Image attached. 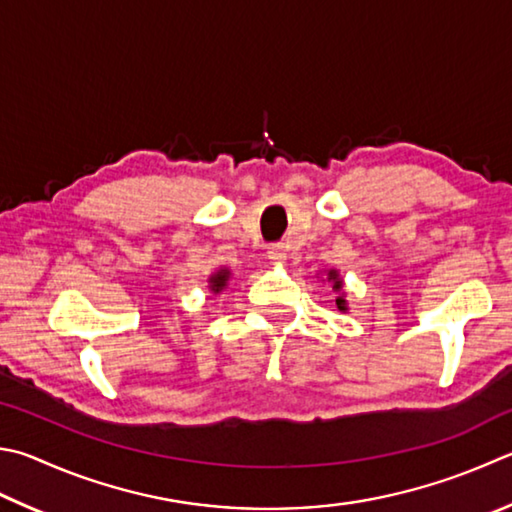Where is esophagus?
I'll return each mask as SVG.
<instances>
[{"label":"esophagus","instance_id":"esophagus-1","mask_svg":"<svg viewBox=\"0 0 512 512\" xmlns=\"http://www.w3.org/2000/svg\"><path fill=\"white\" fill-rule=\"evenodd\" d=\"M286 246L284 244H273L271 248H268V259H271L273 264H277V266H282L284 262H286Z\"/></svg>","mask_w":512,"mask_h":512}]
</instances>
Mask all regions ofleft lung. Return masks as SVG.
I'll list each match as a JSON object with an SVG mask.
<instances>
[{
	"mask_svg": "<svg viewBox=\"0 0 512 512\" xmlns=\"http://www.w3.org/2000/svg\"><path fill=\"white\" fill-rule=\"evenodd\" d=\"M327 275H329V277H327V280H329V282H333V288H336V291H340V288H342V280H340V275H338V271H329ZM336 306H338V309H340V311H347V300H345V295H340V297H336Z\"/></svg>",
	"mask_w": 512,
	"mask_h": 512,
	"instance_id": "8db88e82",
	"label": "left lung"
}]
</instances>
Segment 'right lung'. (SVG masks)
<instances>
[{
    "label": "right lung",
    "mask_w": 512,
    "mask_h": 512,
    "mask_svg": "<svg viewBox=\"0 0 512 512\" xmlns=\"http://www.w3.org/2000/svg\"><path fill=\"white\" fill-rule=\"evenodd\" d=\"M228 277H230V271L228 268H221V271H217L215 275L210 277V291L212 293H219V291H224L226 288V284H228Z\"/></svg>",
    "instance_id": "right-lung-1"
}]
</instances>
